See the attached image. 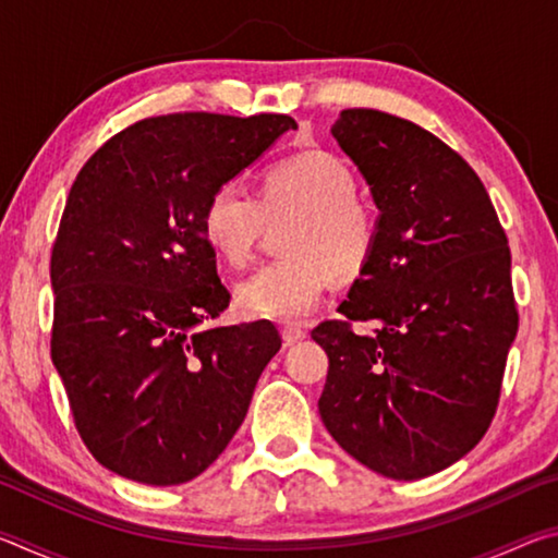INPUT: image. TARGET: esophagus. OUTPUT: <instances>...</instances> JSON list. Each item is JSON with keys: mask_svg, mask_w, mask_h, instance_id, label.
Segmentation results:
<instances>
[{"mask_svg": "<svg viewBox=\"0 0 558 558\" xmlns=\"http://www.w3.org/2000/svg\"><path fill=\"white\" fill-rule=\"evenodd\" d=\"M305 337H307V329L305 327H300V325H286V327H282V339H286V344H298Z\"/></svg>", "mask_w": 558, "mask_h": 558, "instance_id": "esophagus-1", "label": "esophagus"}]
</instances>
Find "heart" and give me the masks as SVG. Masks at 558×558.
Wrapping results in <instances>:
<instances>
[{
  "instance_id": "b5f03b06",
  "label": "heart",
  "mask_w": 558,
  "mask_h": 558,
  "mask_svg": "<svg viewBox=\"0 0 558 558\" xmlns=\"http://www.w3.org/2000/svg\"><path fill=\"white\" fill-rule=\"evenodd\" d=\"M292 216L280 248L239 282L241 313L258 319L298 323L313 315L329 278L349 280L362 272L379 245V211L356 194V179L342 159L307 149L280 159L263 177L258 199L241 182H223L202 211V231L216 256L245 266L266 221Z\"/></svg>"
}]
</instances>
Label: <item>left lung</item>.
Masks as SVG:
<instances>
[{"instance_id":"8db88e82","label":"left lung","mask_w":558,"mask_h":558,"mask_svg":"<svg viewBox=\"0 0 558 558\" xmlns=\"http://www.w3.org/2000/svg\"><path fill=\"white\" fill-rule=\"evenodd\" d=\"M332 135L372 186L381 235L342 317L313 329L329 356L319 415L362 465L421 480L495 418L519 327L507 233L475 169L433 132L349 108Z\"/></svg>"}]
</instances>
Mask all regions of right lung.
<instances>
[{"instance_id": "right-lung-1", "label": "right lung", "mask_w": 558, "mask_h": 558, "mask_svg": "<svg viewBox=\"0 0 558 558\" xmlns=\"http://www.w3.org/2000/svg\"><path fill=\"white\" fill-rule=\"evenodd\" d=\"M290 116L172 112L96 149L51 251V359L90 456L143 485H182L245 418L282 344L268 319L206 327L229 307L202 211Z\"/></svg>"}]
</instances>
